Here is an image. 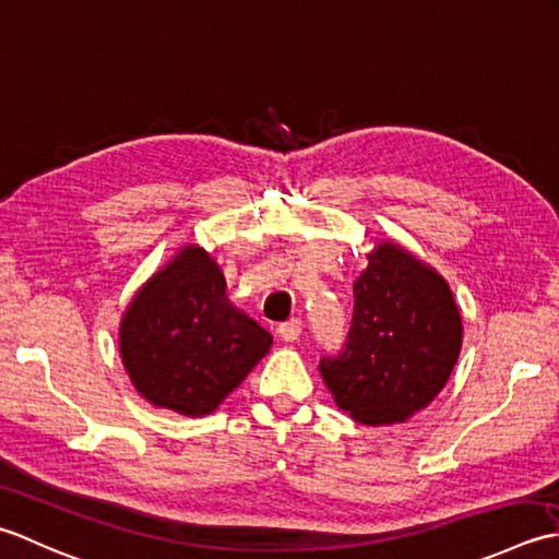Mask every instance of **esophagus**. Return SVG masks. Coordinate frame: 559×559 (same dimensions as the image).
Wrapping results in <instances>:
<instances>
[{"instance_id":"1","label":"esophagus","mask_w":559,"mask_h":559,"mask_svg":"<svg viewBox=\"0 0 559 559\" xmlns=\"http://www.w3.org/2000/svg\"><path fill=\"white\" fill-rule=\"evenodd\" d=\"M277 333L284 343H294V340H299V335H301V321L299 318H292V321H287V323H280Z\"/></svg>"}]
</instances>
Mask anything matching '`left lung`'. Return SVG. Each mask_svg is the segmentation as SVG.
Listing matches in <instances>:
<instances>
[{
	"label": "left lung",
	"instance_id": "8db88e82",
	"mask_svg": "<svg viewBox=\"0 0 559 559\" xmlns=\"http://www.w3.org/2000/svg\"><path fill=\"white\" fill-rule=\"evenodd\" d=\"M355 282L345 347L318 369L361 425L405 423L447 385L463 325L449 284L401 246L381 243Z\"/></svg>",
	"mask_w": 559,
	"mask_h": 559
}]
</instances>
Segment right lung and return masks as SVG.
Returning a JSON list of instances; mask_svg holds the SVG:
<instances>
[{
    "label": "right lung",
    "mask_w": 559,
    "mask_h": 559,
    "mask_svg": "<svg viewBox=\"0 0 559 559\" xmlns=\"http://www.w3.org/2000/svg\"><path fill=\"white\" fill-rule=\"evenodd\" d=\"M272 335L226 299L219 265L186 248L136 292L120 325L134 389L158 407L207 415L267 355Z\"/></svg>",
    "instance_id": "add662e5"
}]
</instances>
